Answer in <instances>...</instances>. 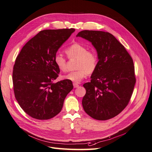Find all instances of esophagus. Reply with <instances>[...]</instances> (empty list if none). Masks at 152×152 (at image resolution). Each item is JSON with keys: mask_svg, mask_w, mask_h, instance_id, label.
I'll return each instance as SVG.
<instances>
[{"mask_svg": "<svg viewBox=\"0 0 152 152\" xmlns=\"http://www.w3.org/2000/svg\"><path fill=\"white\" fill-rule=\"evenodd\" d=\"M73 86H74V88H77L78 86H79V85L77 84V83H73Z\"/></svg>", "mask_w": 152, "mask_h": 152, "instance_id": "esophagus-1", "label": "esophagus"}]
</instances>
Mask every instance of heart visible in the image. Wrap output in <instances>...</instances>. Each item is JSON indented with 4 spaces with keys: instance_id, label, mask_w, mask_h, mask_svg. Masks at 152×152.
Instances as JSON below:
<instances>
[{
    "instance_id": "b5f03b06",
    "label": "heart",
    "mask_w": 152,
    "mask_h": 152,
    "mask_svg": "<svg viewBox=\"0 0 152 152\" xmlns=\"http://www.w3.org/2000/svg\"><path fill=\"white\" fill-rule=\"evenodd\" d=\"M65 51L69 58H77V69L64 75L63 79L78 83L88 74H92L96 70L99 63V57L95 50H88L87 47L83 44L74 43L67 47ZM53 60L55 64L61 71H64L66 69V58L61 53H57Z\"/></svg>"
}]
</instances>
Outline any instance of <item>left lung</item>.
Returning a JSON list of instances; mask_svg holds the SVG:
<instances>
[{
	"instance_id": "1",
	"label": "left lung",
	"mask_w": 152,
	"mask_h": 152,
	"mask_svg": "<svg viewBox=\"0 0 152 152\" xmlns=\"http://www.w3.org/2000/svg\"><path fill=\"white\" fill-rule=\"evenodd\" d=\"M76 37L89 41L99 57L91 81L85 83L82 105L86 113L96 120L113 118L130 100L136 83L133 61L114 35L102 31L83 30Z\"/></svg>"
}]
</instances>
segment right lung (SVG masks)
<instances>
[{
	"label": "right lung",
	"instance_id": "add662e5",
	"mask_svg": "<svg viewBox=\"0 0 152 152\" xmlns=\"http://www.w3.org/2000/svg\"><path fill=\"white\" fill-rule=\"evenodd\" d=\"M75 29L45 30L29 40L16 57L13 67L14 95L19 105L34 119L47 120L61 111L72 81L54 83L60 69L54 56Z\"/></svg>",
	"mask_w": 152,
	"mask_h": 152
}]
</instances>
